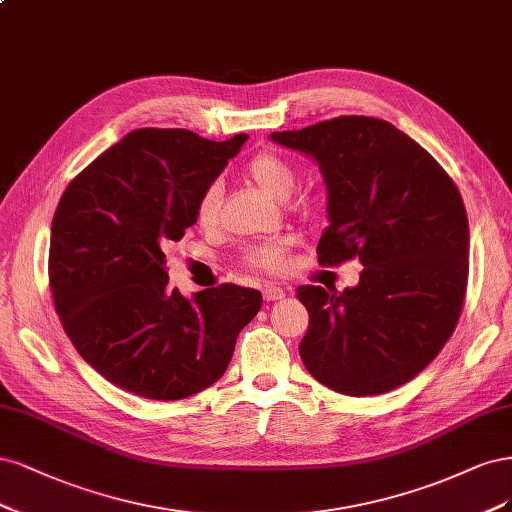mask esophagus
<instances>
[{
  "label": "esophagus",
  "instance_id": "1",
  "mask_svg": "<svg viewBox=\"0 0 512 512\" xmlns=\"http://www.w3.org/2000/svg\"><path fill=\"white\" fill-rule=\"evenodd\" d=\"M261 293H263V300H266V302H276V300L285 298V289L276 287V285H266Z\"/></svg>",
  "mask_w": 512,
  "mask_h": 512
}]
</instances>
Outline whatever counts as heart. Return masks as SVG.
Wrapping results in <instances>:
<instances>
[{
    "label": "heart",
    "mask_w": 512,
    "mask_h": 512,
    "mask_svg": "<svg viewBox=\"0 0 512 512\" xmlns=\"http://www.w3.org/2000/svg\"><path fill=\"white\" fill-rule=\"evenodd\" d=\"M244 174L249 176L263 193L274 197V200H287V197L293 193L295 185H298V174H295L291 163L285 157L270 151L257 153L255 157L246 161ZM219 200H221L219 185L206 187L204 193L200 195V200L195 204V219L202 227H210L214 221H217ZM283 257H285V242L259 244L249 251V255H246V259H249L253 268L268 270V272H274L283 266Z\"/></svg>",
    "instance_id": "1"
}]
</instances>
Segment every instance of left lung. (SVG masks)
Returning <instances> with one entry per match:
<instances>
[{
  "label": "left lung",
  "instance_id": "obj_1",
  "mask_svg": "<svg viewBox=\"0 0 512 512\" xmlns=\"http://www.w3.org/2000/svg\"><path fill=\"white\" fill-rule=\"evenodd\" d=\"M272 142L319 163L329 227L323 266L359 257L344 291L298 287L308 310L306 370L344 395H378L415 378L457 325L468 285L470 229L440 163L387 121L338 117Z\"/></svg>",
  "mask_w": 512,
  "mask_h": 512
}]
</instances>
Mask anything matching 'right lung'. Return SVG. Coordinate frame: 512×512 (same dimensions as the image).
<instances>
[{
	"instance_id": "add662e5",
	"label": "right lung",
	"mask_w": 512,
	"mask_h": 512,
	"mask_svg": "<svg viewBox=\"0 0 512 512\" xmlns=\"http://www.w3.org/2000/svg\"><path fill=\"white\" fill-rule=\"evenodd\" d=\"M246 134L212 142L189 129H136L63 191L48 278L80 357L146 400H183L217 383L261 293L238 285L185 298L168 287L166 253Z\"/></svg>"
}]
</instances>
